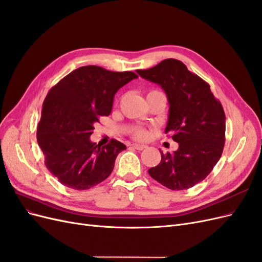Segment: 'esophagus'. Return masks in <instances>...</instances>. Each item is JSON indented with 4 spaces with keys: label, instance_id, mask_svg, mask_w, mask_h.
I'll list each match as a JSON object with an SVG mask.
<instances>
[{
    "label": "esophagus",
    "instance_id": "esophagus-1",
    "mask_svg": "<svg viewBox=\"0 0 262 262\" xmlns=\"http://www.w3.org/2000/svg\"><path fill=\"white\" fill-rule=\"evenodd\" d=\"M133 148H136V149H138V150H142V149H144L146 146L145 145H140V144H132L131 145Z\"/></svg>",
    "mask_w": 262,
    "mask_h": 262
}]
</instances>
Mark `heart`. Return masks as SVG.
<instances>
[{
	"instance_id": "b5f03b06",
	"label": "heart",
	"mask_w": 262,
	"mask_h": 262,
	"mask_svg": "<svg viewBox=\"0 0 262 262\" xmlns=\"http://www.w3.org/2000/svg\"><path fill=\"white\" fill-rule=\"evenodd\" d=\"M156 92H158V91H155V90L149 91V92L147 93V95H146V97H148L149 95H152V94H154V93H156ZM129 132H130V134H131V136H132L134 139H137V140H139V141H144V140H146V139L148 138V136H149L148 131H147L145 128H143V126H138V125L132 126V128L130 129Z\"/></svg>"
}]
</instances>
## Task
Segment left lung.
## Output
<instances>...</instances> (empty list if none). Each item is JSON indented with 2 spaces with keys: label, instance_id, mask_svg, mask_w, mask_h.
<instances>
[{
  "label": "left lung",
  "instance_id": "8db88e82",
  "mask_svg": "<svg viewBox=\"0 0 262 262\" xmlns=\"http://www.w3.org/2000/svg\"><path fill=\"white\" fill-rule=\"evenodd\" d=\"M137 72L161 85L167 95L169 116L165 133H170L179 145L173 153L161 152L162 161L148 169L149 176L171 190L191 188L209 175L223 153L224 109L210 85L179 60L166 59Z\"/></svg>",
  "mask_w": 262,
  "mask_h": 262
}]
</instances>
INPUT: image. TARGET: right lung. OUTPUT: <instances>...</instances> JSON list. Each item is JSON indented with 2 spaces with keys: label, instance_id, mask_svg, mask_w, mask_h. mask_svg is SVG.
Segmentation results:
<instances>
[{
  "label": "right lung",
  "instance_id": "1",
  "mask_svg": "<svg viewBox=\"0 0 262 262\" xmlns=\"http://www.w3.org/2000/svg\"><path fill=\"white\" fill-rule=\"evenodd\" d=\"M134 72H113L97 66L81 67L55 84L42 104L37 142L45 165L63 186L86 190L112 173L126 146L115 139L107 145L90 140L94 124L112 113L114 96L137 78Z\"/></svg>",
  "mask_w": 262,
  "mask_h": 262
}]
</instances>
